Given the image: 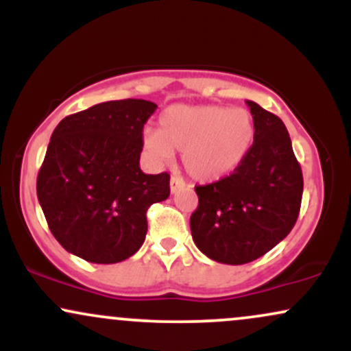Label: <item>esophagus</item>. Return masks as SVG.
Returning <instances> with one entry per match:
<instances>
[{"label": "esophagus", "instance_id": "34e87169", "mask_svg": "<svg viewBox=\"0 0 351 351\" xmlns=\"http://www.w3.org/2000/svg\"><path fill=\"white\" fill-rule=\"evenodd\" d=\"M184 188V181L180 178V176H171L170 178V191L175 195V193H178L180 189Z\"/></svg>", "mask_w": 351, "mask_h": 351}]
</instances>
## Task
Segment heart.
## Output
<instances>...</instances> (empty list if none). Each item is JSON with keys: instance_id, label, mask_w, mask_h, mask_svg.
I'll return each instance as SVG.
<instances>
[{"instance_id": "obj_1", "label": "heart", "mask_w": 351, "mask_h": 351, "mask_svg": "<svg viewBox=\"0 0 351 351\" xmlns=\"http://www.w3.org/2000/svg\"><path fill=\"white\" fill-rule=\"evenodd\" d=\"M256 127L251 112L224 106H171L160 117L158 130H147L143 143L153 158L165 162L173 150L183 153L193 180L215 183L234 173L251 150Z\"/></svg>"}]
</instances>
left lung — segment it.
Listing matches in <instances>:
<instances>
[{
    "mask_svg": "<svg viewBox=\"0 0 351 351\" xmlns=\"http://www.w3.org/2000/svg\"><path fill=\"white\" fill-rule=\"evenodd\" d=\"M256 127L254 143L234 173L196 186L198 208L189 226L196 247L221 264H247L292 231L304 178L287 128L277 115L245 100Z\"/></svg>",
    "mask_w": 351,
    "mask_h": 351,
    "instance_id": "8db88e82",
    "label": "left lung"
}]
</instances>
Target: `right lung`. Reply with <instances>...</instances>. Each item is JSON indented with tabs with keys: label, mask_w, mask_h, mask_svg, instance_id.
<instances>
[{
	"label": "right lung",
	"mask_w": 351,
	"mask_h": 351,
	"mask_svg": "<svg viewBox=\"0 0 351 351\" xmlns=\"http://www.w3.org/2000/svg\"><path fill=\"white\" fill-rule=\"evenodd\" d=\"M155 110L148 100H110L66 117L52 132L36 188L67 252L115 264L142 247L148 208L170 196L168 173L140 170L143 125Z\"/></svg>",
	"instance_id": "right-lung-1"
}]
</instances>
